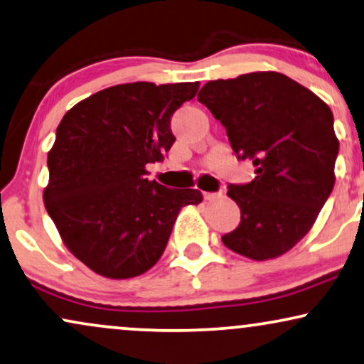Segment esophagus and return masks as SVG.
I'll return each mask as SVG.
<instances>
[{
  "instance_id": "1",
  "label": "esophagus",
  "mask_w": 364,
  "mask_h": 364,
  "mask_svg": "<svg viewBox=\"0 0 364 364\" xmlns=\"http://www.w3.org/2000/svg\"><path fill=\"white\" fill-rule=\"evenodd\" d=\"M205 200L206 201H215V200H220V198H223V193H203Z\"/></svg>"
}]
</instances>
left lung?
<instances>
[{
  "mask_svg": "<svg viewBox=\"0 0 364 364\" xmlns=\"http://www.w3.org/2000/svg\"><path fill=\"white\" fill-rule=\"evenodd\" d=\"M198 100L257 174L248 185L228 186L240 225L222 242L252 260L284 255L307 235L334 188L339 141L329 105L279 72L211 80Z\"/></svg>",
  "mask_w": 364,
  "mask_h": 364,
  "instance_id": "left-lung-1",
  "label": "left lung"
}]
</instances>
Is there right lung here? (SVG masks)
I'll list each match as a JSON object with an SVG mask.
<instances>
[{
  "instance_id": "add662e5",
  "label": "right lung",
  "mask_w": 364,
  "mask_h": 364,
  "mask_svg": "<svg viewBox=\"0 0 364 364\" xmlns=\"http://www.w3.org/2000/svg\"><path fill=\"white\" fill-rule=\"evenodd\" d=\"M198 82L109 87L63 116L48 151L45 208L62 242L95 274L131 279L161 259L179 211L198 190L149 181L146 164L163 161L171 116L196 95Z\"/></svg>"
}]
</instances>
